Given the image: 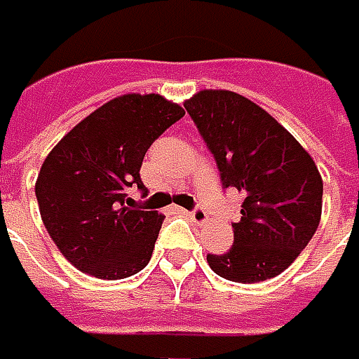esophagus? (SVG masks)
<instances>
[{
    "label": "esophagus",
    "instance_id": "34e87169",
    "mask_svg": "<svg viewBox=\"0 0 359 359\" xmlns=\"http://www.w3.org/2000/svg\"><path fill=\"white\" fill-rule=\"evenodd\" d=\"M190 218H192L196 224H204L208 220V215H206V210L202 206H196L194 210H190Z\"/></svg>",
    "mask_w": 359,
    "mask_h": 359
}]
</instances>
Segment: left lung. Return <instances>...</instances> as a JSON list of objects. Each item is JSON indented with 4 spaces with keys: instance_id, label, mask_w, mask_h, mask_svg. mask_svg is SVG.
<instances>
[{
    "instance_id": "8db88e82",
    "label": "left lung",
    "mask_w": 359,
    "mask_h": 359,
    "mask_svg": "<svg viewBox=\"0 0 359 359\" xmlns=\"http://www.w3.org/2000/svg\"><path fill=\"white\" fill-rule=\"evenodd\" d=\"M184 108L217 161L222 188L245 196L233 247L208 253V266L241 284L276 278L319 226V169L276 118L235 91L204 90Z\"/></svg>"
}]
</instances>
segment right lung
I'll list each match as a JSON object with an SVG mask.
<instances>
[{
  "label": "right lung",
  "mask_w": 359,
  "mask_h": 359,
  "mask_svg": "<svg viewBox=\"0 0 359 359\" xmlns=\"http://www.w3.org/2000/svg\"><path fill=\"white\" fill-rule=\"evenodd\" d=\"M186 114L157 93H126L83 118L48 153L36 180L40 217L65 257L102 280L141 271L163 215L130 208L128 190H144L147 149Z\"/></svg>",
  "instance_id": "1"
}]
</instances>
